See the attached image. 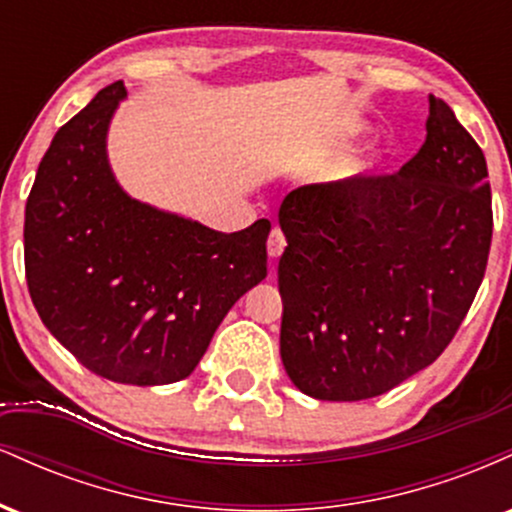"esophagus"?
<instances>
[{
    "instance_id": "obj_1",
    "label": "esophagus",
    "mask_w": 512,
    "mask_h": 512,
    "mask_svg": "<svg viewBox=\"0 0 512 512\" xmlns=\"http://www.w3.org/2000/svg\"><path fill=\"white\" fill-rule=\"evenodd\" d=\"M284 248H286L284 233H281V228H272V233H269V238H267L269 257H272V260H276V257H279L281 252H284Z\"/></svg>"
}]
</instances>
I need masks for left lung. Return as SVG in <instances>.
I'll return each instance as SVG.
<instances>
[{"label": "left lung", "instance_id": "8db88e82", "mask_svg": "<svg viewBox=\"0 0 512 512\" xmlns=\"http://www.w3.org/2000/svg\"><path fill=\"white\" fill-rule=\"evenodd\" d=\"M426 142L395 175L305 185L279 226L281 361L303 395L378 397L452 342L489 260L484 151L428 96Z\"/></svg>", "mask_w": 512, "mask_h": 512}]
</instances>
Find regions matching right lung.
<instances>
[{
	"label": "right lung",
	"instance_id": "add662e5",
	"mask_svg": "<svg viewBox=\"0 0 512 512\" xmlns=\"http://www.w3.org/2000/svg\"><path fill=\"white\" fill-rule=\"evenodd\" d=\"M105 86L52 139L26 202V281L43 325L88 370L168 385L197 368L233 303L267 276L272 223L221 233L129 197L108 163L125 101Z\"/></svg>",
	"mask_w": 512,
	"mask_h": 512
}]
</instances>
